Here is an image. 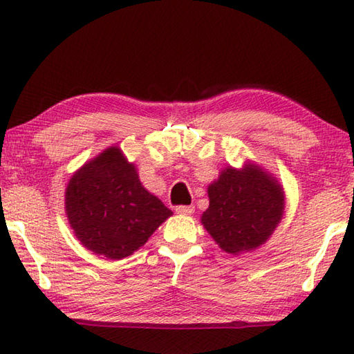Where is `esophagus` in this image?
<instances>
[{
	"mask_svg": "<svg viewBox=\"0 0 354 354\" xmlns=\"http://www.w3.org/2000/svg\"><path fill=\"white\" fill-rule=\"evenodd\" d=\"M195 211L194 206H176V212L181 215H192Z\"/></svg>",
	"mask_w": 354,
	"mask_h": 354,
	"instance_id": "1",
	"label": "esophagus"
}]
</instances>
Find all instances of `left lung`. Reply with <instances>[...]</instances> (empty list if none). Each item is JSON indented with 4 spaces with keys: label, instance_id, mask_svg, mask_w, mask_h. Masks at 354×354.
I'll return each instance as SVG.
<instances>
[{
    "label": "left lung",
    "instance_id": "1",
    "mask_svg": "<svg viewBox=\"0 0 354 354\" xmlns=\"http://www.w3.org/2000/svg\"><path fill=\"white\" fill-rule=\"evenodd\" d=\"M201 223L230 254L256 250L268 241L284 214V190L270 173L251 162L226 167L207 187Z\"/></svg>",
    "mask_w": 354,
    "mask_h": 354
}]
</instances>
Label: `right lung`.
<instances>
[{"label": "right lung", "mask_w": 354, "mask_h": 354, "mask_svg": "<svg viewBox=\"0 0 354 354\" xmlns=\"http://www.w3.org/2000/svg\"><path fill=\"white\" fill-rule=\"evenodd\" d=\"M65 214L84 247L118 261L145 245L173 212L143 187L122 149L111 147L70 178Z\"/></svg>", "instance_id": "add662e5"}]
</instances>
